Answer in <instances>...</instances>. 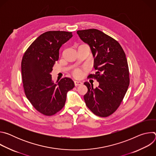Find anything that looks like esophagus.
<instances>
[{"mask_svg":"<svg viewBox=\"0 0 156 156\" xmlns=\"http://www.w3.org/2000/svg\"><path fill=\"white\" fill-rule=\"evenodd\" d=\"M74 83H75V86H79V85L82 84V82H81V81H76V80H75V81H74Z\"/></svg>","mask_w":156,"mask_h":156,"instance_id":"esophagus-1","label":"esophagus"}]
</instances>
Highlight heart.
I'll use <instances>...</instances> for the list:
<instances>
[{
  "label": "heart",
  "mask_w": 156,
  "mask_h": 156,
  "mask_svg": "<svg viewBox=\"0 0 156 156\" xmlns=\"http://www.w3.org/2000/svg\"><path fill=\"white\" fill-rule=\"evenodd\" d=\"M73 74H74L75 76L80 78V77H81L83 76V72L80 69H76V70H75Z\"/></svg>",
  "instance_id": "b5f03b06"
}]
</instances>
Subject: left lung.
<instances>
[{
	"mask_svg": "<svg viewBox=\"0 0 156 156\" xmlns=\"http://www.w3.org/2000/svg\"><path fill=\"white\" fill-rule=\"evenodd\" d=\"M76 33L90 46L94 57L97 72L89 76L99 82L96 88L89 82L84 83L87 87L84 96L86 105L95 115L108 117L119 107L129 84L126 55L120 44L102 31L89 29Z\"/></svg>",
	"mask_w": 156,
	"mask_h": 156,
	"instance_id": "8db88e82",
	"label": "left lung"
}]
</instances>
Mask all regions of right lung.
I'll use <instances>...</instances> for the list:
<instances>
[{"instance_id":"right-lung-1","label":"right lung","mask_w":156,"mask_h":156,"mask_svg":"<svg viewBox=\"0 0 156 156\" xmlns=\"http://www.w3.org/2000/svg\"><path fill=\"white\" fill-rule=\"evenodd\" d=\"M72 36V32L47 31L36 38L22 58V80L26 96L43 115L51 116L60 111L65 105L66 93L75 86L73 80L67 77L54 83L51 74L58 60L60 48Z\"/></svg>"}]
</instances>
